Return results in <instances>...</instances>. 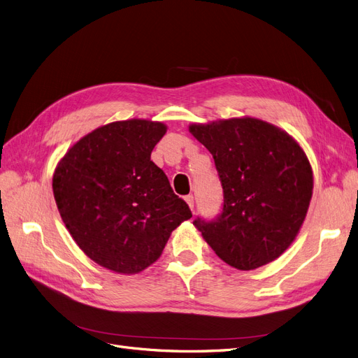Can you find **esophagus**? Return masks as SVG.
Wrapping results in <instances>:
<instances>
[{
	"mask_svg": "<svg viewBox=\"0 0 358 358\" xmlns=\"http://www.w3.org/2000/svg\"><path fill=\"white\" fill-rule=\"evenodd\" d=\"M184 199H186L187 205H189V206H190V209L193 210V208H194V197H193V194H189V196H186V197H184Z\"/></svg>",
	"mask_w": 358,
	"mask_h": 358,
	"instance_id": "esophagus-1",
	"label": "esophagus"
}]
</instances>
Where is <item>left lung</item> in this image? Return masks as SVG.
I'll use <instances>...</instances> for the list:
<instances>
[{"label": "left lung", "instance_id": "obj_1", "mask_svg": "<svg viewBox=\"0 0 358 358\" xmlns=\"http://www.w3.org/2000/svg\"><path fill=\"white\" fill-rule=\"evenodd\" d=\"M214 157L221 213L193 224L229 266L254 270L279 258L296 237L313 194V171L299 144L255 117L192 125Z\"/></svg>", "mask_w": 358, "mask_h": 358}]
</instances>
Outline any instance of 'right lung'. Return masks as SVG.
Segmentation results:
<instances>
[{"label": "right lung", "instance_id": "right-lung-1", "mask_svg": "<svg viewBox=\"0 0 358 358\" xmlns=\"http://www.w3.org/2000/svg\"><path fill=\"white\" fill-rule=\"evenodd\" d=\"M161 122L131 119L97 128L64 155L52 178L60 217L85 255L134 274L159 257L171 231L192 218L150 155Z\"/></svg>", "mask_w": 358, "mask_h": 358}]
</instances>
